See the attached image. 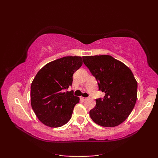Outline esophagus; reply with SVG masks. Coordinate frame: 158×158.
I'll use <instances>...</instances> for the list:
<instances>
[{"label":"esophagus","instance_id":"34e87169","mask_svg":"<svg viewBox=\"0 0 158 158\" xmlns=\"http://www.w3.org/2000/svg\"><path fill=\"white\" fill-rule=\"evenodd\" d=\"M81 99L83 100H86L88 99V98H85V97H81Z\"/></svg>","mask_w":158,"mask_h":158}]
</instances>
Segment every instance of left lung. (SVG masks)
<instances>
[{"label":"left lung","mask_w":158,"mask_h":158,"mask_svg":"<svg viewBox=\"0 0 158 158\" xmlns=\"http://www.w3.org/2000/svg\"><path fill=\"white\" fill-rule=\"evenodd\" d=\"M83 63L98 82V89L105 94L96 99L89 111L96 123L104 127L119 125L129 116L137 99V82L131 70L108 55L83 56Z\"/></svg>","instance_id":"1"}]
</instances>
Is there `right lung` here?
Wrapping results in <instances>:
<instances>
[{"instance_id":"right-lung-1","label":"right lung","mask_w":158,"mask_h":158,"mask_svg":"<svg viewBox=\"0 0 158 158\" xmlns=\"http://www.w3.org/2000/svg\"><path fill=\"white\" fill-rule=\"evenodd\" d=\"M80 56H66L47 64L36 74L31 88V106L35 115L45 126L58 127L72 117L79 98L73 91V75L81 66Z\"/></svg>"}]
</instances>
